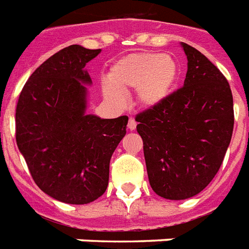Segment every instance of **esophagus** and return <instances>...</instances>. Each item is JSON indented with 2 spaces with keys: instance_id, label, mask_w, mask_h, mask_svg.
Instances as JSON below:
<instances>
[{
  "instance_id": "34e87169",
  "label": "esophagus",
  "mask_w": 249,
  "mask_h": 249,
  "mask_svg": "<svg viewBox=\"0 0 249 249\" xmlns=\"http://www.w3.org/2000/svg\"><path fill=\"white\" fill-rule=\"evenodd\" d=\"M128 128L129 130H134V129L137 128V121L134 120V119H132V117H130L128 121Z\"/></svg>"
}]
</instances>
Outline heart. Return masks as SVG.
Returning <instances> with one entry per match:
<instances>
[{
  "label": "heart",
  "mask_w": 249,
  "mask_h": 249,
  "mask_svg": "<svg viewBox=\"0 0 249 249\" xmlns=\"http://www.w3.org/2000/svg\"><path fill=\"white\" fill-rule=\"evenodd\" d=\"M179 67L177 60L169 54L161 53H134L111 66L108 83L102 85L107 99L124 103V93L137 90L141 106L152 108L163 103L177 84Z\"/></svg>",
  "instance_id": "1"
}]
</instances>
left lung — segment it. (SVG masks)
<instances>
[{
	"instance_id": "1",
	"label": "left lung",
	"mask_w": 249,
	"mask_h": 249,
	"mask_svg": "<svg viewBox=\"0 0 249 249\" xmlns=\"http://www.w3.org/2000/svg\"><path fill=\"white\" fill-rule=\"evenodd\" d=\"M181 46L187 56L183 86L136 117L150 185L169 200L193 197L209 185L234 129L228 80L199 50Z\"/></svg>"
}]
</instances>
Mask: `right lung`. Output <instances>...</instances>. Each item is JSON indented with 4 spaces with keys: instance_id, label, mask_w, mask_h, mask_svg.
Masks as SVG:
<instances>
[{
    "instance_id": "obj_1",
    "label": "right lung",
    "mask_w": 249,
    "mask_h": 249,
    "mask_svg": "<svg viewBox=\"0 0 249 249\" xmlns=\"http://www.w3.org/2000/svg\"><path fill=\"white\" fill-rule=\"evenodd\" d=\"M101 49L64 48L33 72L19 95L17 144L33 181L67 204H88L108 186L109 160L126 134L128 116L86 113L85 70Z\"/></svg>"
}]
</instances>
